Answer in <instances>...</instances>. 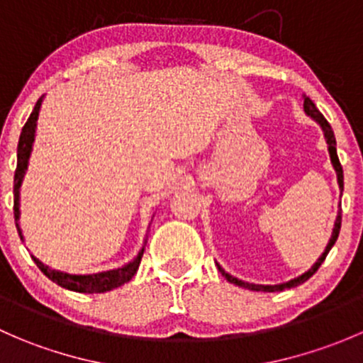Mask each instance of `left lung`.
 <instances>
[{
  "mask_svg": "<svg viewBox=\"0 0 363 363\" xmlns=\"http://www.w3.org/2000/svg\"><path fill=\"white\" fill-rule=\"evenodd\" d=\"M303 111H306L307 116L313 117V119L316 121L318 124H320L321 130H323L325 140H327V144H328V152H330V161H332V164H334V168H335V174H337L339 189H340V191H342V189H344V175H342V167H340L339 158H337V149H335V137H334V131H332V126H330V124H328V121L325 119L323 113L318 111L316 105L313 104V100H311V98H307V96H303ZM340 219H342V218H340V211H339V212H337V219H335L334 230H332L330 240H328L327 247H325V251L321 252L320 258L316 259V263H314V265L311 267V269L307 270V272H303L302 276L295 277V279L288 281V283L272 284V286H270V284H252V283H246V281H240V279H237V277L230 276L228 272H225V270H223L221 267L218 265L219 272H221L223 276L226 277V281H230V283H232V284H237V286L247 288V290H252V291H283V290H286V288H295V286H298V284L306 283V281L309 279V277L313 276V274L316 272L318 269H320L321 263L325 262V258H327L328 251L332 250V246H334L335 240H337V237H339V232H340Z\"/></svg>",
  "mask_w": 363,
  "mask_h": 363,
  "instance_id": "1",
  "label": "left lung"
}]
</instances>
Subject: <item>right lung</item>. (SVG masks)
Instances as JSON below:
<instances>
[{"label":"right lung","instance_id":"add662e5","mask_svg":"<svg viewBox=\"0 0 363 363\" xmlns=\"http://www.w3.org/2000/svg\"><path fill=\"white\" fill-rule=\"evenodd\" d=\"M43 96L36 101L35 108H33L31 116L26 121L23 131H21L19 137V145H17V168L16 175H13V216H16V226L17 232H19L21 240L24 242L23 230H21L19 218H21V208H19V199H21V184H23V179L26 170H28V161L29 156H31L33 142H35V130H36V121H38V112L40 107H42ZM144 242L142 250L138 251V255L131 259L130 263H126L124 267H119V269L107 270V272H98V274H84V276H77V274H67L61 272V270L52 269V267L45 265V263L40 262L35 255H31L33 262L38 265V269L49 277L50 281H54L56 284H60L61 288H67V290L79 291V294H104V291H111L113 288H119L121 284L128 283L131 277L137 274L138 265H140L142 255H144L145 250Z\"/></svg>","mask_w":363,"mask_h":363}]
</instances>
